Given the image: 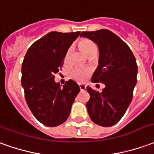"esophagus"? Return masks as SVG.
Here are the masks:
<instances>
[{
  "label": "esophagus",
  "mask_w": 154,
  "mask_h": 154,
  "mask_svg": "<svg viewBox=\"0 0 154 154\" xmlns=\"http://www.w3.org/2000/svg\"><path fill=\"white\" fill-rule=\"evenodd\" d=\"M79 89H80V91H85L86 90V86L85 85H79Z\"/></svg>",
  "instance_id": "34e87169"
}]
</instances>
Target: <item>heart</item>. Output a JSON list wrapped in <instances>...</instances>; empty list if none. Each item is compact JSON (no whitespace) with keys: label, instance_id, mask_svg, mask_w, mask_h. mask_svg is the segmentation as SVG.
<instances>
[{"label":"heart","instance_id":"b5f03b06","mask_svg":"<svg viewBox=\"0 0 154 154\" xmlns=\"http://www.w3.org/2000/svg\"><path fill=\"white\" fill-rule=\"evenodd\" d=\"M78 45H79L80 50L82 51L87 57H90L93 54H96V53H97V48L95 46V44L90 39H80L78 43ZM69 50L67 52L66 55H65V60H67L69 58ZM91 70L88 69L75 67V69H73L71 70L70 77L73 79H75V81L81 83L87 79L88 77L91 75Z\"/></svg>","mask_w":154,"mask_h":154}]
</instances>
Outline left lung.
Masks as SVG:
<instances>
[{"label": "left lung", "instance_id": "1", "mask_svg": "<svg viewBox=\"0 0 154 154\" xmlns=\"http://www.w3.org/2000/svg\"><path fill=\"white\" fill-rule=\"evenodd\" d=\"M80 35L99 47V66L91 81L106 86L100 93L86 88L90 94L88 113L95 124L111 127L122 119L132 101L137 74L135 56L128 44L110 30L82 32Z\"/></svg>", "mask_w": 154, "mask_h": 154}]
</instances>
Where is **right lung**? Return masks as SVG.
<instances>
[{"label":"right lung","mask_w":154,"mask_h":154,"mask_svg":"<svg viewBox=\"0 0 154 154\" xmlns=\"http://www.w3.org/2000/svg\"><path fill=\"white\" fill-rule=\"evenodd\" d=\"M79 32H50L32 43L22 65V85L28 107L47 127H57L69 117L71 106L80 91L72 79L63 87L54 81L62 70L64 57Z\"/></svg>","instance_id":"add662e5"}]
</instances>
